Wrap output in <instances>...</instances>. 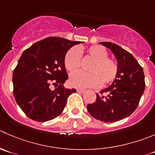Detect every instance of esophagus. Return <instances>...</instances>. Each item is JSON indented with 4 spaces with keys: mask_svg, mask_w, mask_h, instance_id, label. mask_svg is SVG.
Wrapping results in <instances>:
<instances>
[{
    "mask_svg": "<svg viewBox=\"0 0 155 155\" xmlns=\"http://www.w3.org/2000/svg\"><path fill=\"white\" fill-rule=\"evenodd\" d=\"M76 91H77L78 92L84 93L85 91V89H82V88H77V89H76Z\"/></svg>",
    "mask_w": 155,
    "mask_h": 155,
    "instance_id": "obj_1",
    "label": "esophagus"
}]
</instances>
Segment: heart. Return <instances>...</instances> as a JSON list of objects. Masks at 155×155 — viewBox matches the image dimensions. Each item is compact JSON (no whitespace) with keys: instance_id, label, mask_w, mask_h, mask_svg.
I'll return each mask as SVG.
<instances>
[{"instance_id":"obj_1","label":"heart","mask_w":155,"mask_h":155,"mask_svg":"<svg viewBox=\"0 0 155 155\" xmlns=\"http://www.w3.org/2000/svg\"><path fill=\"white\" fill-rule=\"evenodd\" d=\"M79 52L92 59L88 70V73L79 71L70 76V83L76 88H92L101 83L107 85L115 80L118 74L119 66L114 58H109L106 49L101 45L88 48H71L64 57V66L67 71L74 72L80 67Z\"/></svg>"}]
</instances>
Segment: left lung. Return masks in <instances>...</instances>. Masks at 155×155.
I'll return each instance as SVG.
<instances>
[{
	"mask_svg": "<svg viewBox=\"0 0 155 155\" xmlns=\"http://www.w3.org/2000/svg\"><path fill=\"white\" fill-rule=\"evenodd\" d=\"M111 50L117 60L119 70L108 88L96 94L94 103L87 105L89 114L105 123L121 120L137 108L145 87L143 69L125 49L111 42H101ZM106 94V95H104Z\"/></svg>",
	"mask_w": 155,
	"mask_h": 155,
	"instance_id": "1",
	"label": "left lung"
}]
</instances>
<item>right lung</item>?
I'll return each instance as SVG.
<instances>
[{"label": "right lung", "mask_w": 155, "mask_h": 155, "mask_svg": "<svg viewBox=\"0 0 155 155\" xmlns=\"http://www.w3.org/2000/svg\"><path fill=\"white\" fill-rule=\"evenodd\" d=\"M82 43L48 37L25 50L13 70V95L25 115L38 122L58 117L75 88H64L68 79L64 57L73 45ZM54 90L51 89V85Z\"/></svg>", "instance_id": "add662e5"}]
</instances>
